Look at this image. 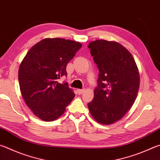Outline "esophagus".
<instances>
[{
    "label": "esophagus",
    "mask_w": 160,
    "mask_h": 160,
    "mask_svg": "<svg viewBox=\"0 0 160 160\" xmlns=\"http://www.w3.org/2000/svg\"><path fill=\"white\" fill-rule=\"evenodd\" d=\"M77 91H78V94H82V93L84 92V91H85V89H78V90H77Z\"/></svg>",
    "instance_id": "34e87169"
}]
</instances>
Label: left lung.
I'll return each instance as SVG.
<instances>
[{
	"label": "left lung",
	"instance_id": "obj_1",
	"mask_svg": "<svg viewBox=\"0 0 160 160\" xmlns=\"http://www.w3.org/2000/svg\"><path fill=\"white\" fill-rule=\"evenodd\" d=\"M88 48L99 71L88 108L98 123L111 124L125 115L137 97L138 69L132 54L117 42L97 40Z\"/></svg>",
	"mask_w": 160,
	"mask_h": 160
}]
</instances>
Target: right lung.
<instances>
[{"instance_id":"1","label":"right lung","mask_w":160,"mask_h":160,"mask_svg":"<svg viewBox=\"0 0 160 160\" xmlns=\"http://www.w3.org/2000/svg\"><path fill=\"white\" fill-rule=\"evenodd\" d=\"M81 48V43L73 40L45 38L23 59L18 74L20 91L28 108L40 120H57L75 97L68 84L57 80L67 75V63Z\"/></svg>"}]
</instances>
